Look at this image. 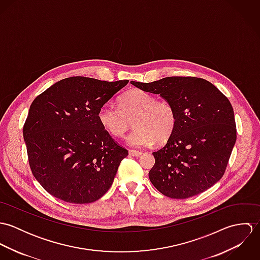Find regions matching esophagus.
Wrapping results in <instances>:
<instances>
[{
	"label": "esophagus",
	"instance_id": "esophagus-1",
	"mask_svg": "<svg viewBox=\"0 0 260 260\" xmlns=\"http://www.w3.org/2000/svg\"><path fill=\"white\" fill-rule=\"evenodd\" d=\"M129 155H131L133 157H139L142 155V152L136 151V150H129Z\"/></svg>",
	"mask_w": 260,
	"mask_h": 260
}]
</instances>
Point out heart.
Returning a JSON list of instances; mask_svg holds the SVG:
<instances>
[{
	"mask_svg": "<svg viewBox=\"0 0 260 260\" xmlns=\"http://www.w3.org/2000/svg\"><path fill=\"white\" fill-rule=\"evenodd\" d=\"M102 127L113 137L122 138L134 120L135 130L128 143L135 148H145L165 143L177 126V113L167 100L156 99L148 92L133 89L119 98L118 106L106 104L98 112Z\"/></svg>",
	"mask_w": 260,
	"mask_h": 260,
	"instance_id": "heart-1",
	"label": "heart"
}]
</instances>
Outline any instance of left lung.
<instances>
[{
  "mask_svg": "<svg viewBox=\"0 0 260 260\" xmlns=\"http://www.w3.org/2000/svg\"><path fill=\"white\" fill-rule=\"evenodd\" d=\"M135 87L159 94L177 113V126L155 152L149 179L163 195L185 199L219 181L236 141L233 108L213 84L197 77H166Z\"/></svg>",
  "mask_w": 260,
  "mask_h": 260,
  "instance_id": "1",
  "label": "left lung"
}]
</instances>
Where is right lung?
Instances as JSON below:
<instances>
[{"label": "right lung", "instance_id": "add662e5", "mask_svg": "<svg viewBox=\"0 0 260 260\" xmlns=\"http://www.w3.org/2000/svg\"><path fill=\"white\" fill-rule=\"evenodd\" d=\"M128 82L70 77L52 85L31 104L23 127L29 165L54 197L91 203L111 187L128 150L104 130L98 112Z\"/></svg>", "mask_w": 260, "mask_h": 260}]
</instances>
